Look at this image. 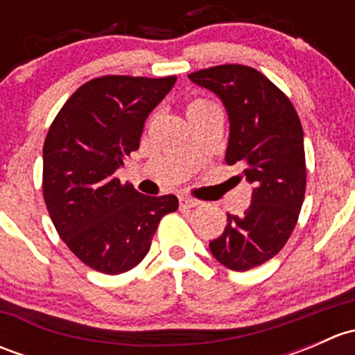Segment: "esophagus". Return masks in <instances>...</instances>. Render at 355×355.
Segmentation results:
<instances>
[{"label":"esophagus","mask_w":355,"mask_h":355,"mask_svg":"<svg viewBox=\"0 0 355 355\" xmlns=\"http://www.w3.org/2000/svg\"><path fill=\"white\" fill-rule=\"evenodd\" d=\"M180 207L182 209H191V207H196L199 204V200L196 199H191V198H185V196H182L180 199Z\"/></svg>","instance_id":"34e87169"}]
</instances>
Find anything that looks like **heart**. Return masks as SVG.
<instances>
[{
    "instance_id": "obj_1",
    "label": "heart",
    "mask_w": 355,
    "mask_h": 355,
    "mask_svg": "<svg viewBox=\"0 0 355 355\" xmlns=\"http://www.w3.org/2000/svg\"><path fill=\"white\" fill-rule=\"evenodd\" d=\"M213 108H218V106L214 105V103L207 101V99H194V101L189 103L187 116L189 114L199 113V111H206V110H213Z\"/></svg>"
}]
</instances>
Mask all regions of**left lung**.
<instances>
[{
  "instance_id": "1",
  "label": "left lung",
  "mask_w": 355,
  "mask_h": 355,
  "mask_svg": "<svg viewBox=\"0 0 355 355\" xmlns=\"http://www.w3.org/2000/svg\"><path fill=\"white\" fill-rule=\"evenodd\" d=\"M223 101L230 120L225 161L252 184L242 216L227 214L223 234L209 242L216 261L234 271L277 256L295 228L306 194V155L299 114L268 77L245 65H218L189 75Z\"/></svg>"
}]
</instances>
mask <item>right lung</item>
Here are the masks:
<instances>
[{
	"label": "right lung",
	"mask_w": 355,
	"mask_h": 355,
	"mask_svg": "<svg viewBox=\"0 0 355 355\" xmlns=\"http://www.w3.org/2000/svg\"><path fill=\"white\" fill-rule=\"evenodd\" d=\"M177 77L103 75L68 98L42 148V194L68 249L105 275L137 266L173 194L151 198L121 184L116 170L137 151L142 128Z\"/></svg>",
	"instance_id": "obj_1"
}]
</instances>
